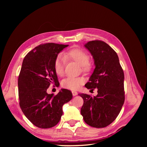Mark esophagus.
Returning a JSON list of instances; mask_svg holds the SVG:
<instances>
[{"mask_svg":"<svg viewBox=\"0 0 147 147\" xmlns=\"http://www.w3.org/2000/svg\"><path fill=\"white\" fill-rule=\"evenodd\" d=\"M72 94H73L74 96H77L78 94V92L77 91H72Z\"/></svg>","mask_w":147,"mask_h":147,"instance_id":"1","label":"esophagus"}]
</instances>
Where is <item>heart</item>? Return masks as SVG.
Returning a JSON list of instances; mask_svg holds the SVG:
<instances>
[{"mask_svg":"<svg viewBox=\"0 0 147 147\" xmlns=\"http://www.w3.org/2000/svg\"><path fill=\"white\" fill-rule=\"evenodd\" d=\"M90 57L88 53L80 48H72L59 55L54 63V69L56 74L59 76H63L64 73V66L66 61H72L80 65L82 69L85 72L91 70L92 65L89 61ZM85 82L82 77H69L63 82V86L70 90H77Z\"/></svg>","mask_w":147,"mask_h":147,"instance_id":"obj_1","label":"heart"}]
</instances>
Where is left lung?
Instances as JSON below:
<instances>
[{"label":"left lung","mask_w":147,"mask_h":147,"mask_svg":"<svg viewBox=\"0 0 147 147\" xmlns=\"http://www.w3.org/2000/svg\"><path fill=\"white\" fill-rule=\"evenodd\" d=\"M94 60L96 67L85 85L91 90L97 88V95L78 94L83 99L81 114L90 126L102 128L117 118L124 102L123 70L113 49L101 40L84 45Z\"/></svg>","instance_id":"obj_1"}]
</instances>
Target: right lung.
Masks as SVG:
<instances>
[{"label":"right lung","mask_w":147,"mask_h":147,"mask_svg":"<svg viewBox=\"0 0 147 147\" xmlns=\"http://www.w3.org/2000/svg\"><path fill=\"white\" fill-rule=\"evenodd\" d=\"M68 46L42 44L23 59L18 82L20 106L26 118L38 127L56 126L63 115V105L72 98V92L66 89H62L56 95L47 92L51 84L59 85L54 63L60 51Z\"/></svg>","instance_id":"obj_1"}]
</instances>
